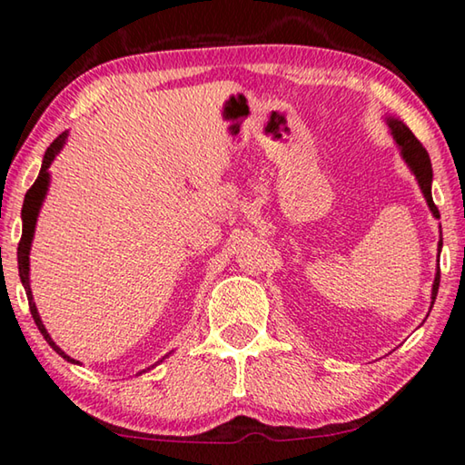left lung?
<instances>
[{
	"mask_svg": "<svg viewBox=\"0 0 465 465\" xmlns=\"http://www.w3.org/2000/svg\"><path fill=\"white\" fill-rule=\"evenodd\" d=\"M387 125H390V129H391L393 140L398 142V146L401 148V156H404V161L408 163L410 171H412V173L416 174L418 185H420V189H422L424 200H426V203H429L432 216L440 218L437 205H435V202H432V193H430V185H432V166H430L429 152H426L422 143L416 140V135H414L412 132H410V127L404 124V121L390 117V119H387ZM440 247H443V239L439 241V253H440ZM439 282H440V272H437L435 282H432V296H430L432 302H435V299H437Z\"/></svg>",
	"mask_w": 465,
	"mask_h": 465,
	"instance_id": "8db88e82",
	"label": "left lung"
}]
</instances>
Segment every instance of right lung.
I'll use <instances>...</instances> for the list:
<instances>
[{"label": "right lung", "mask_w": 465, "mask_h": 465, "mask_svg": "<svg viewBox=\"0 0 465 465\" xmlns=\"http://www.w3.org/2000/svg\"><path fill=\"white\" fill-rule=\"evenodd\" d=\"M67 140V132H64L59 135V138L53 140L51 146L47 148V152H45L43 156V164H41V173L39 177H36V181L33 183V187L28 189L26 195H25V205H22V237H20V242H18V272H20V280H22V286H25L26 291V296H28V307H30V313H33V319L36 327H39V331L43 333V338L47 340V344L55 350V352L59 356H64V359L67 362H75L80 364L78 361H74L72 356H67L64 350H61L55 341L51 340L49 331L45 330V325L41 322V315L39 311H36V304H35V299H33V291H30V278H28V272H30V242H33V237H35V226H36V218H39V210L43 205V200L45 195H47V189H49V166L51 163L55 161V156L59 154V150L64 148V143ZM164 361V359H163ZM161 361V362H163Z\"/></svg>", "instance_id": "1"}]
</instances>
